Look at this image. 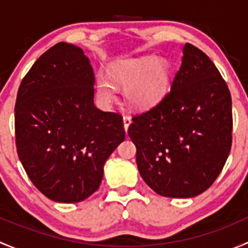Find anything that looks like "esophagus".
<instances>
[{
  "label": "esophagus",
  "mask_w": 248,
  "mask_h": 248,
  "mask_svg": "<svg viewBox=\"0 0 248 248\" xmlns=\"http://www.w3.org/2000/svg\"><path fill=\"white\" fill-rule=\"evenodd\" d=\"M132 122V117L128 116V115H124V131H128V127Z\"/></svg>",
  "instance_id": "esophagus-1"
}]
</instances>
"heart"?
Masks as SVG:
<instances>
[{"label": "heart", "instance_id": "obj_1", "mask_svg": "<svg viewBox=\"0 0 248 248\" xmlns=\"http://www.w3.org/2000/svg\"><path fill=\"white\" fill-rule=\"evenodd\" d=\"M110 78L120 86L126 87L124 93L136 108H151L167 93L170 69L166 61H154L152 57L119 61L110 68ZM108 77L97 78V92L104 102L115 98V86Z\"/></svg>", "mask_w": 248, "mask_h": 248}]
</instances>
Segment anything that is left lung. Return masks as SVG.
Here are the masks:
<instances>
[{"mask_svg":"<svg viewBox=\"0 0 248 248\" xmlns=\"http://www.w3.org/2000/svg\"><path fill=\"white\" fill-rule=\"evenodd\" d=\"M132 120L128 136L137 166L156 193L192 198L223 169L232 147V96L214 62L197 46L185 44L170 91Z\"/></svg>","mask_w":248,"mask_h":248,"instance_id":"obj_1","label":"left lung"}]
</instances>
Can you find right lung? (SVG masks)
Returning a JSON list of instances; mask_svg holds the SVG:
<instances>
[{
    "instance_id": "right-lung-1",
    "label": "right lung",
    "mask_w": 248,
    "mask_h": 248,
    "mask_svg": "<svg viewBox=\"0 0 248 248\" xmlns=\"http://www.w3.org/2000/svg\"><path fill=\"white\" fill-rule=\"evenodd\" d=\"M94 74L82 49L46 50L20 84L17 156L32 184L54 202H78L98 189L103 167L124 140L122 116L94 106Z\"/></svg>"
}]
</instances>
